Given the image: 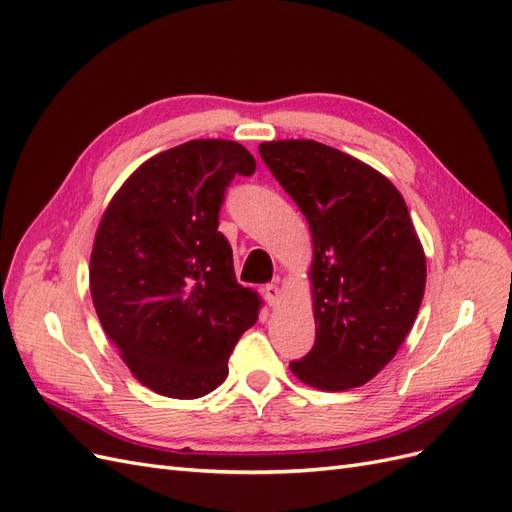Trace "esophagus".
<instances>
[{"instance_id":"esophagus-1","label":"esophagus","mask_w":512,"mask_h":512,"mask_svg":"<svg viewBox=\"0 0 512 512\" xmlns=\"http://www.w3.org/2000/svg\"><path fill=\"white\" fill-rule=\"evenodd\" d=\"M265 299H267V303H269L271 307L280 305V301H282V288L277 286V284H267V286H265Z\"/></svg>"}]
</instances>
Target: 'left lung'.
<instances>
[{
	"label": "left lung",
	"instance_id": "1",
	"mask_svg": "<svg viewBox=\"0 0 512 512\" xmlns=\"http://www.w3.org/2000/svg\"><path fill=\"white\" fill-rule=\"evenodd\" d=\"M312 230L316 342L290 371L320 391L361 386L391 363L427 280L404 196L376 168L316 141L258 147Z\"/></svg>",
	"mask_w": 512,
	"mask_h": 512
}]
</instances>
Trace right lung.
I'll return each mask as SVG.
<instances>
[{"mask_svg":"<svg viewBox=\"0 0 512 512\" xmlns=\"http://www.w3.org/2000/svg\"><path fill=\"white\" fill-rule=\"evenodd\" d=\"M256 160L203 138L138 166L108 203L91 250L89 290L106 337L147 389L198 399L226 380L228 356L262 299L237 284L218 230L224 192Z\"/></svg>","mask_w":512,"mask_h":512,"instance_id":"right-lung-1","label":"right lung"}]
</instances>
